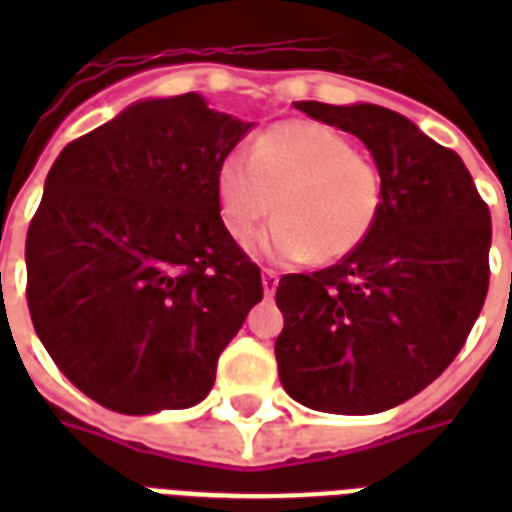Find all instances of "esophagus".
Wrapping results in <instances>:
<instances>
[{
  "instance_id": "34e87169",
  "label": "esophagus",
  "mask_w": 512,
  "mask_h": 512,
  "mask_svg": "<svg viewBox=\"0 0 512 512\" xmlns=\"http://www.w3.org/2000/svg\"><path fill=\"white\" fill-rule=\"evenodd\" d=\"M279 287V273L271 271V268H263V289H265V297H271Z\"/></svg>"
}]
</instances>
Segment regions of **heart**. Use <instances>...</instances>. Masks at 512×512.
Returning a JSON list of instances; mask_svg holds the SVG:
<instances>
[{"instance_id": "obj_1", "label": "heart", "mask_w": 512, "mask_h": 512, "mask_svg": "<svg viewBox=\"0 0 512 512\" xmlns=\"http://www.w3.org/2000/svg\"><path fill=\"white\" fill-rule=\"evenodd\" d=\"M215 196L236 241H247L271 209L279 215L252 241L257 255L327 265L372 236L385 180L372 156L342 132L319 122H279L249 143L247 156L233 151L217 164Z\"/></svg>"}]
</instances>
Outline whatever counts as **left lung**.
I'll return each instance as SVG.
<instances>
[{"mask_svg":"<svg viewBox=\"0 0 512 512\" xmlns=\"http://www.w3.org/2000/svg\"><path fill=\"white\" fill-rule=\"evenodd\" d=\"M295 108L372 151L385 201L353 255L281 276V385L316 412H385L428 388L468 340L489 289L492 215L460 156L396 111Z\"/></svg>","mask_w":512,"mask_h":512,"instance_id":"left-lung-1","label":"left lung"}]
</instances>
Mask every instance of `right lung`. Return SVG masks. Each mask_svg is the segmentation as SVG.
Wrapping results in <instances>:
<instances>
[{"instance_id": "1", "label": "right lung", "mask_w": 512, "mask_h": 512, "mask_svg": "<svg viewBox=\"0 0 512 512\" xmlns=\"http://www.w3.org/2000/svg\"><path fill=\"white\" fill-rule=\"evenodd\" d=\"M252 124L196 92L71 140L26 236V300L58 369L111 412L188 409L263 279L220 220L217 164Z\"/></svg>"}]
</instances>
